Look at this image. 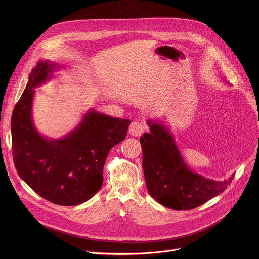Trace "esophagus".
<instances>
[{
	"instance_id": "1",
	"label": "esophagus",
	"mask_w": 259,
	"mask_h": 259,
	"mask_svg": "<svg viewBox=\"0 0 259 259\" xmlns=\"http://www.w3.org/2000/svg\"><path fill=\"white\" fill-rule=\"evenodd\" d=\"M146 128V125L143 121H140V120H134L131 124H130V134L134 137H140L143 132L145 131Z\"/></svg>"
}]
</instances>
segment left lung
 <instances>
[{
  "instance_id": "1",
  "label": "left lung",
  "mask_w": 259,
  "mask_h": 259,
  "mask_svg": "<svg viewBox=\"0 0 259 259\" xmlns=\"http://www.w3.org/2000/svg\"><path fill=\"white\" fill-rule=\"evenodd\" d=\"M149 133L141 137L143 168L148 193L160 204L188 210L215 197L230 185L228 180L218 182L193 172L185 163L175 139L161 123L148 120Z\"/></svg>"
}]
</instances>
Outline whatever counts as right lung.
Returning a JSON list of instances; mask_svg holds the SVG:
<instances>
[{"instance_id":"1","label":"right lung","mask_w":259,"mask_h":259,"mask_svg":"<svg viewBox=\"0 0 259 259\" xmlns=\"http://www.w3.org/2000/svg\"><path fill=\"white\" fill-rule=\"evenodd\" d=\"M59 65L38 61L12 114V152L21 179L42 198L59 205L80 204L103 185L110 149L126 137L130 119L94 110L65 138L47 139L32 119L34 89L52 77Z\"/></svg>"}]
</instances>
